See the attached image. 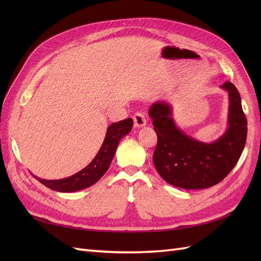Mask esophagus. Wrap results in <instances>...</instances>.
I'll list each match as a JSON object with an SVG mask.
<instances>
[{
    "label": "esophagus",
    "instance_id": "esophagus-1",
    "mask_svg": "<svg viewBox=\"0 0 261 261\" xmlns=\"http://www.w3.org/2000/svg\"><path fill=\"white\" fill-rule=\"evenodd\" d=\"M134 123H135V127H144V126L146 125L147 123V118L145 116V114L143 113H136L135 115H134Z\"/></svg>",
    "mask_w": 261,
    "mask_h": 261
}]
</instances>
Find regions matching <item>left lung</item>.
Returning <instances> with one entry per match:
<instances>
[{"label":"left lung","instance_id":"left-lung-1","mask_svg":"<svg viewBox=\"0 0 261 261\" xmlns=\"http://www.w3.org/2000/svg\"><path fill=\"white\" fill-rule=\"evenodd\" d=\"M228 94L227 128L217 140L203 143L177 127L169 102L158 101L148 114L153 121L158 144L153 163L167 183L184 189H202L220 183L243 152L247 120L239 90L230 82L220 86Z\"/></svg>","mask_w":261,"mask_h":261}]
</instances>
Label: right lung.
I'll return each instance as SVG.
<instances>
[{
	"mask_svg": "<svg viewBox=\"0 0 261 261\" xmlns=\"http://www.w3.org/2000/svg\"><path fill=\"white\" fill-rule=\"evenodd\" d=\"M132 118L111 124L107 129L106 137L99 152L93 160L76 174L61 179H44L35 176L41 184L49 187L52 191L60 193H72L92 186L105 175L111 164L116 148L121 139L127 135L133 127Z\"/></svg>",
	"mask_w": 261,
	"mask_h": 261,
	"instance_id": "right-lung-1",
	"label": "right lung"
}]
</instances>
